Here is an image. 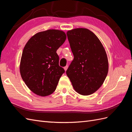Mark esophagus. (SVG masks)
<instances>
[{"instance_id": "esophagus-1", "label": "esophagus", "mask_w": 132, "mask_h": 132, "mask_svg": "<svg viewBox=\"0 0 132 132\" xmlns=\"http://www.w3.org/2000/svg\"><path fill=\"white\" fill-rule=\"evenodd\" d=\"M68 65H66L65 67H64V69L65 71H66V70H67V69H68Z\"/></svg>"}]
</instances>
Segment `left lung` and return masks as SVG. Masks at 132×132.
Instances as JSON below:
<instances>
[{
  "mask_svg": "<svg viewBox=\"0 0 132 132\" xmlns=\"http://www.w3.org/2000/svg\"><path fill=\"white\" fill-rule=\"evenodd\" d=\"M74 55L66 73L79 94L89 95L101 86L109 71V62L101 42L93 32L78 28L67 32Z\"/></svg>",
  "mask_w": 132,
  "mask_h": 132,
  "instance_id": "8db88e82",
  "label": "left lung"
}]
</instances>
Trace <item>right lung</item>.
Wrapping results in <instances>:
<instances>
[{
	"mask_svg": "<svg viewBox=\"0 0 132 132\" xmlns=\"http://www.w3.org/2000/svg\"><path fill=\"white\" fill-rule=\"evenodd\" d=\"M62 31L48 30L32 37L24 47L20 71L27 86L41 96L52 94L65 70L59 65L57 50L66 39Z\"/></svg>",
	"mask_w": 132,
	"mask_h": 132,
	"instance_id": "1",
	"label": "right lung"
}]
</instances>
